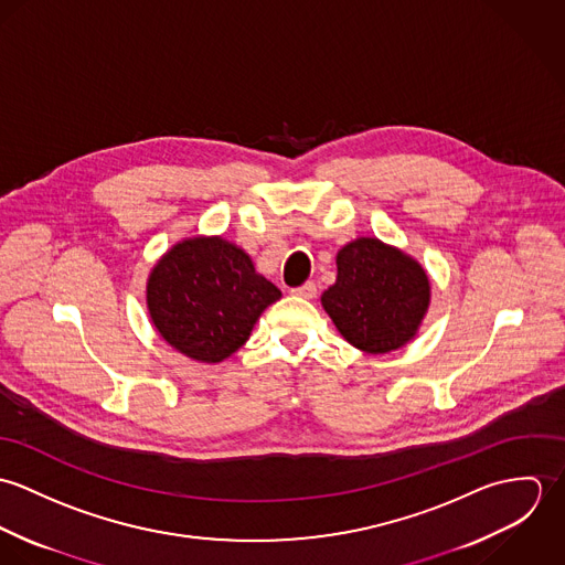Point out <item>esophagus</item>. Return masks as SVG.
Masks as SVG:
<instances>
[{
	"label": "esophagus",
	"instance_id": "esophagus-1",
	"mask_svg": "<svg viewBox=\"0 0 565 565\" xmlns=\"http://www.w3.org/2000/svg\"><path fill=\"white\" fill-rule=\"evenodd\" d=\"M291 294L296 296V298H305V300H311V298H316V294H318V287H316V282H305V285H300V287H296V289H291Z\"/></svg>",
	"mask_w": 565,
	"mask_h": 565
}]
</instances>
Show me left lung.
<instances>
[{"mask_svg":"<svg viewBox=\"0 0 565 565\" xmlns=\"http://www.w3.org/2000/svg\"><path fill=\"white\" fill-rule=\"evenodd\" d=\"M430 302L424 267L387 243L359 237L337 252V280L322 294L323 311L341 337L367 354L411 341Z\"/></svg>","mask_w":565,"mask_h":565,"instance_id":"left-lung-1","label":"left lung"}]
</instances>
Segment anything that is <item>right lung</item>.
<instances>
[{"label": "right lung", "instance_id": "1", "mask_svg": "<svg viewBox=\"0 0 565 565\" xmlns=\"http://www.w3.org/2000/svg\"><path fill=\"white\" fill-rule=\"evenodd\" d=\"M280 289L222 237L175 243L148 278V309L162 339L189 359L220 363L247 341Z\"/></svg>", "mask_w": 565, "mask_h": 565}]
</instances>
